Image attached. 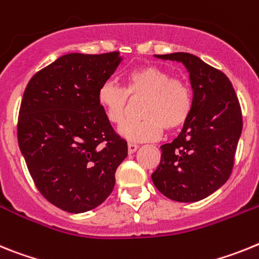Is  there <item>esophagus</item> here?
<instances>
[{"label":"esophagus","instance_id":"esophagus-1","mask_svg":"<svg viewBox=\"0 0 259 259\" xmlns=\"http://www.w3.org/2000/svg\"><path fill=\"white\" fill-rule=\"evenodd\" d=\"M137 150H138V145H136V143H127V152L129 154H134Z\"/></svg>","mask_w":259,"mask_h":259}]
</instances>
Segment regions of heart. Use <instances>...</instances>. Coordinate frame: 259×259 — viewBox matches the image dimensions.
<instances>
[{"label": "heart", "instance_id": "1", "mask_svg": "<svg viewBox=\"0 0 259 259\" xmlns=\"http://www.w3.org/2000/svg\"><path fill=\"white\" fill-rule=\"evenodd\" d=\"M138 121L125 122L118 129L130 142H150L161 136L163 129L175 132L188 121L193 109V92L189 83L156 65H146L125 76V84L103 83L98 90V103L113 125L125 121L129 100H141Z\"/></svg>", "mask_w": 259, "mask_h": 259}]
</instances>
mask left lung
<instances>
[{
  "label": "left lung",
  "mask_w": 259,
  "mask_h": 259,
  "mask_svg": "<svg viewBox=\"0 0 259 259\" xmlns=\"http://www.w3.org/2000/svg\"><path fill=\"white\" fill-rule=\"evenodd\" d=\"M156 57L185 65L193 87V109L180 136L160 147L152 183L173 201H201L232 173L242 130L241 107L228 76L197 56L179 52Z\"/></svg>",
  "instance_id": "1"
}]
</instances>
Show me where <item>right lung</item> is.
Segmentation results:
<instances>
[{
  "instance_id": "obj_1",
  "label": "right lung",
  "mask_w": 259,
  "mask_h": 259,
  "mask_svg": "<svg viewBox=\"0 0 259 259\" xmlns=\"http://www.w3.org/2000/svg\"><path fill=\"white\" fill-rule=\"evenodd\" d=\"M121 62L118 52L69 53L30 79L18 117V143L36 188L67 212L98 207L114 188L127 143L98 103Z\"/></svg>"
}]
</instances>
